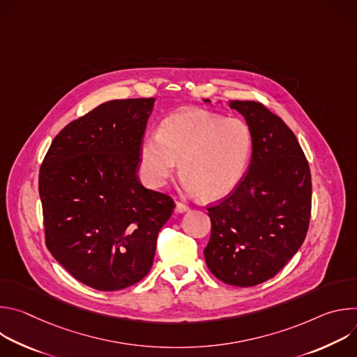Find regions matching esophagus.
<instances>
[{"label": "esophagus", "mask_w": 357, "mask_h": 357, "mask_svg": "<svg viewBox=\"0 0 357 357\" xmlns=\"http://www.w3.org/2000/svg\"><path fill=\"white\" fill-rule=\"evenodd\" d=\"M175 211H176L178 213H185V212L190 211V208H189L188 205H185V203H182V202H176V206H175Z\"/></svg>", "instance_id": "esophagus-1"}]
</instances>
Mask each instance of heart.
I'll list each match as a JSON object with an SVG mask.
<instances>
[{"mask_svg":"<svg viewBox=\"0 0 357 357\" xmlns=\"http://www.w3.org/2000/svg\"><path fill=\"white\" fill-rule=\"evenodd\" d=\"M250 127L240 119L203 109H182L146 135L141 165L146 183L161 188L178 167L182 188L190 195L218 200L240 183L251 154Z\"/></svg>","mask_w":357,"mask_h":357,"instance_id":"1","label":"heart"}]
</instances>
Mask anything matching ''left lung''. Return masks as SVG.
<instances>
[{
	"label": "left lung",
	"mask_w": 357,
	"mask_h": 357,
	"mask_svg": "<svg viewBox=\"0 0 357 357\" xmlns=\"http://www.w3.org/2000/svg\"><path fill=\"white\" fill-rule=\"evenodd\" d=\"M252 137L247 174L208 208L212 233L205 252L211 273L234 287L277 275L302 245L311 220L312 181L307 157L288 126L259 101H229Z\"/></svg>",
	"instance_id": "left-lung-1"
}]
</instances>
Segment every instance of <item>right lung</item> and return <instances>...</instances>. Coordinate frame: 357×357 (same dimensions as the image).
Listing matches in <instances>:
<instances>
[{
	"label": "right lung",
	"instance_id": "add662e5",
	"mask_svg": "<svg viewBox=\"0 0 357 357\" xmlns=\"http://www.w3.org/2000/svg\"><path fill=\"white\" fill-rule=\"evenodd\" d=\"M155 98L112 100L69 123L39 169L45 244L82 284L117 291L141 281L175 202L138 179Z\"/></svg>",
	"mask_w": 357,
	"mask_h": 357
}]
</instances>
